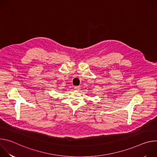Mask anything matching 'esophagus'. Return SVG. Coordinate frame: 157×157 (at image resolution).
<instances>
[{
	"instance_id": "esophagus-1",
	"label": "esophagus",
	"mask_w": 157,
	"mask_h": 157,
	"mask_svg": "<svg viewBox=\"0 0 157 157\" xmlns=\"http://www.w3.org/2000/svg\"><path fill=\"white\" fill-rule=\"evenodd\" d=\"M75 89L76 91H78L79 89H80V88H79V86H75Z\"/></svg>"
}]
</instances>
